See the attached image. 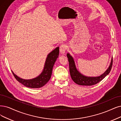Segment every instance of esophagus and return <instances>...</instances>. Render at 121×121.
I'll use <instances>...</instances> for the list:
<instances>
[{
    "label": "esophagus",
    "instance_id": "esophagus-1",
    "mask_svg": "<svg viewBox=\"0 0 121 121\" xmlns=\"http://www.w3.org/2000/svg\"><path fill=\"white\" fill-rule=\"evenodd\" d=\"M59 50H60V52L61 54H64L65 52V51L66 50V45L65 44H62L60 45L59 47Z\"/></svg>",
    "mask_w": 121,
    "mask_h": 121
}]
</instances>
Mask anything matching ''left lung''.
<instances>
[{
	"instance_id": "left-lung-1",
	"label": "left lung",
	"mask_w": 121,
	"mask_h": 121,
	"mask_svg": "<svg viewBox=\"0 0 121 121\" xmlns=\"http://www.w3.org/2000/svg\"><path fill=\"white\" fill-rule=\"evenodd\" d=\"M67 56L68 57V60L69 61V70L70 75L73 81L79 85H84V86H92L93 85L97 84L100 82L107 75H108L110 72L111 70L112 67L113 65V58L111 60V62L109 67L108 68L105 72L99 77H86L85 76L82 75L79 72V71L76 68L75 62L73 58L69 53H67Z\"/></svg>"
}]
</instances>
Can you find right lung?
<instances>
[{
	"instance_id": "right-lung-1",
	"label": "right lung",
	"mask_w": 121,
	"mask_h": 121,
	"mask_svg": "<svg viewBox=\"0 0 121 121\" xmlns=\"http://www.w3.org/2000/svg\"><path fill=\"white\" fill-rule=\"evenodd\" d=\"M59 47L55 48L54 50L49 54L46 58L44 69L42 73L35 78L30 80L23 79L17 76L12 71V72L17 81L25 86L31 88H40L44 86L50 80L52 75L53 67L57 58L59 56Z\"/></svg>"
}]
</instances>
